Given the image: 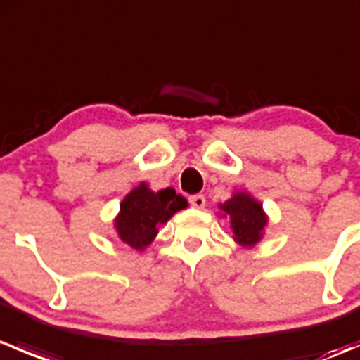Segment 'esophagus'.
<instances>
[{
    "label": "esophagus",
    "instance_id": "obj_1",
    "mask_svg": "<svg viewBox=\"0 0 360 360\" xmlns=\"http://www.w3.org/2000/svg\"><path fill=\"white\" fill-rule=\"evenodd\" d=\"M190 203L195 209H203L205 207V197L203 195H193V197H190Z\"/></svg>",
    "mask_w": 360,
    "mask_h": 360
}]
</instances>
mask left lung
<instances>
[{
    "instance_id": "left-lung-1",
    "label": "left lung",
    "mask_w": 360,
    "mask_h": 360,
    "mask_svg": "<svg viewBox=\"0 0 360 360\" xmlns=\"http://www.w3.org/2000/svg\"><path fill=\"white\" fill-rule=\"evenodd\" d=\"M219 209L223 210L224 217H230L231 231L237 244L252 248L261 240L268 217L263 205L256 198H252L245 191H237L230 200L219 203Z\"/></svg>"
}]
</instances>
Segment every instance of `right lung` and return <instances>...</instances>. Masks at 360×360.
<instances>
[{"label": "right lung", "mask_w": 360, "mask_h": 360, "mask_svg": "<svg viewBox=\"0 0 360 360\" xmlns=\"http://www.w3.org/2000/svg\"><path fill=\"white\" fill-rule=\"evenodd\" d=\"M186 207V198L176 195L174 188L151 191L146 183H141L120 203L115 217L116 233L123 244L144 250L157 237L160 224H165L177 210Z\"/></svg>", "instance_id": "1"}]
</instances>
